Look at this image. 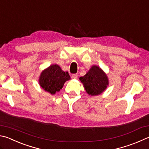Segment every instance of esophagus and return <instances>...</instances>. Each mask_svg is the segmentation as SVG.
Listing matches in <instances>:
<instances>
[{
	"mask_svg": "<svg viewBox=\"0 0 149 149\" xmlns=\"http://www.w3.org/2000/svg\"><path fill=\"white\" fill-rule=\"evenodd\" d=\"M77 77H78V75L76 74H72V79H77Z\"/></svg>",
	"mask_w": 149,
	"mask_h": 149,
	"instance_id": "obj_1",
	"label": "esophagus"
}]
</instances>
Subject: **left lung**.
I'll list each match as a JSON object with an SVG mask.
<instances>
[{"label": "left lung", "instance_id": "8db88e82", "mask_svg": "<svg viewBox=\"0 0 149 149\" xmlns=\"http://www.w3.org/2000/svg\"><path fill=\"white\" fill-rule=\"evenodd\" d=\"M88 94L96 96L104 92L109 84L107 75L97 66H93L83 77L79 78Z\"/></svg>", "mask_w": 149, "mask_h": 149}]
</instances>
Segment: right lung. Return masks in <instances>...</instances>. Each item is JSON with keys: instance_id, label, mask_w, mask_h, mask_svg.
Masks as SVG:
<instances>
[{"instance_id": "1", "label": "right lung", "mask_w": 149, "mask_h": 149, "mask_svg": "<svg viewBox=\"0 0 149 149\" xmlns=\"http://www.w3.org/2000/svg\"><path fill=\"white\" fill-rule=\"evenodd\" d=\"M69 79L70 76L68 73L63 71L56 64H53L42 72L39 82L45 91L54 94L60 91L64 83Z\"/></svg>"}]
</instances>
